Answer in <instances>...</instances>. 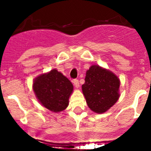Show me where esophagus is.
I'll return each instance as SVG.
<instances>
[{
	"label": "esophagus",
	"instance_id": "1",
	"mask_svg": "<svg viewBox=\"0 0 151 151\" xmlns=\"http://www.w3.org/2000/svg\"><path fill=\"white\" fill-rule=\"evenodd\" d=\"M73 83H74V86H75L77 88H78L79 87H80V83H79V80H78L75 79V80H74Z\"/></svg>",
	"mask_w": 151,
	"mask_h": 151
}]
</instances>
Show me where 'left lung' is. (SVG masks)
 <instances>
[{"mask_svg": "<svg viewBox=\"0 0 151 151\" xmlns=\"http://www.w3.org/2000/svg\"><path fill=\"white\" fill-rule=\"evenodd\" d=\"M120 80L109 70L93 65L86 71L82 90L90 109L104 113L112 107L120 96Z\"/></svg>", "mask_w": 151, "mask_h": 151, "instance_id": "1", "label": "left lung"}]
</instances>
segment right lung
Segmentation results:
<instances>
[{
  "label": "right lung",
  "mask_w": 151,
  "mask_h": 151,
  "mask_svg": "<svg viewBox=\"0 0 151 151\" xmlns=\"http://www.w3.org/2000/svg\"><path fill=\"white\" fill-rule=\"evenodd\" d=\"M33 89L42 106L52 112H59L68 106L73 85L62 73L52 69L35 78Z\"/></svg>",
  "instance_id": "1"
}]
</instances>
